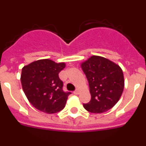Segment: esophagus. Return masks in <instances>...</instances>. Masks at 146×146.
Returning a JSON list of instances; mask_svg holds the SVG:
<instances>
[{
    "instance_id": "esophagus-1",
    "label": "esophagus",
    "mask_w": 146,
    "mask_h": 146,
    "mask_svg": "<svg viewBox=\"0 0 146 146\" xmlns=\"http://www.w3.org/2000/svg\"><path fill=\"white\" fill-rule=\"evenodd\" d=\"M74 94H75V95H77V94H80V90L79 89H77V90H75V91H74Z\"/></svg>"
}]
</instances>
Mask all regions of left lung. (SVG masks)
Instances as JSON below:
<instances>
[{"mask_svg":"<svg viewBox=\"0 0 146 146\" xmlns=\"http://www.w3.org/2000/svg\"><path fill=\"white\" fill-rule=\"evenodd\" d=\"M88 81L91 99L83 104L86 110L102 113L111 109L118 102L124 88L122 69L105 58L93 55L81 64Z\"/></svg>","mask_w":146,"mask_h":146,"instance_id":"1","label":"left lung"}]
</instances>
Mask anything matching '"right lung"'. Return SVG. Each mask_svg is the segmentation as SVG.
Instances as JSON below:
<instances>
[{"label":"right lung","instance_id":"add662e5","mask_svg":"<svg viewBox=\"0 0 146 146\" xmlns=\"http://www.w3.org/2000/svg\"><path fill=\"white\" fill-rule=\"evenodd\" d=\"M65 66V63L42 59L23 67L20 78L23 91L35 108L49 114L64 109L71 94L63 91L64 83L58 76Z\"/></svg>","mask_w":146,"mask_h":146}]
</instances>
